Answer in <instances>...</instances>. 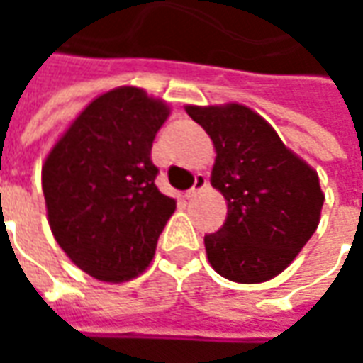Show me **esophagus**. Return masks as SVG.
I'll list each match as a JSON object with an SVG mask.
<instances>
[{
  "label": "esophagus",
  "instance_id": "1",
  "mask_svg": "<svg viewBox=\"0 0 363 363\" xmlns=\"http://www.w3.org/2000/svg\"><path fill=\"white\" fill-rule=\"evenodd\" d=\"M208 186V179H206L204 174H196V179H194V184H192V189H189L186 192H184V196L189 198V200H192V198L196 196V194H200L202 190Z\"/></svg>",
  "mask_w": 363,
  "mask_h": 363
}]
</instances>
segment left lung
<instances>
[{"instance_id":"obj_1","label":"left lung","mask_w":363,"mask_h":363,"mask_svg":"<svg viewBox=\"0 0 363 363\" xmlns=\"http://www.w3.org/2000/svg\"><path fill=\"white\" fill-rule=\"evenodd\" d=\"M216 147L212 186L228 218L204 237L218 274L259 284L286 270L319 225L325 194L317 171L281 143L274 128L243 104L186 106Z\"/></svg>"}]
</instances>
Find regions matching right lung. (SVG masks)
Instances as JSON below:
<instances>
[{"label":"right lung","instance_id":"obj_1","mask_svg":"<svg viewBox=\"0 0 363 363\" xmlns=\"http://www.w3.org/2000/svg\"><path fill=\"white\" fill-rule=\"evenodd\" d=\"M163 101L118 87L75 118L43 167V192L58 245L83 272L124 281L145 270L177 208L155 186V134Z\"/></svg>","mask_w":363,"mask_h":363}]
</instances>
